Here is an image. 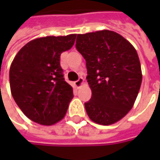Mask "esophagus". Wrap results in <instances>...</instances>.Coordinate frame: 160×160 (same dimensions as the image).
Returning <instances> with one entry per match:
<instances>
[{"label":"esophagus","mask_w":160,"mask_h":160,"mask_svg":"<svg viewBox=\"0 0 160 160\" xmlns=\"http://www.w3.org/2000/svg\"><path fill=\"white\" fill-rule=\"evenodd\" d=\"M83 83V77H79V79H78V80H77V81L75 82V84H76V86H77V88L81 87Z\"/></svg>","instance_id":"esophagus-1"}]
</instances>
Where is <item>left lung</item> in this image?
<instances>
[{
  "label": "left lung",
  "mask_w": 160,
  "mask_h": 160,
  "mask_svg": "<svg viewBox=\"0 0 160 160\" xmlns=\"http://www.w3.org/2000/svg\"><path fill=\"white\" fill-rule=\"evenodd\" d=\"M76 48L86 61L92 98L84 107L90 119L103 126L119 121L132 108L142 84L136 50L109 30L77 34Z\"/></svg>",
  "instance_id": "obj_1"
}]
</instances>
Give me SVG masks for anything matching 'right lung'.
<instances>
[{
	"label": "right lung",
	"mask_w": 160,
	"mask_h": 160,
	"mask_svg": "<svg viewBox=\"0 0 160 160\" xmlns=\"http://www.w3.org/2000/svg\"><path fill=\"white\" fill-rule=\"evenodd\" d=\"M77 34L30 41L18 52L9 68L11 94L29 119L43 126L60 121L73 99L64 79L60 54L71 49Z\"/></svg>",
	"instance_id": "obj_1"
}]
</instances>
